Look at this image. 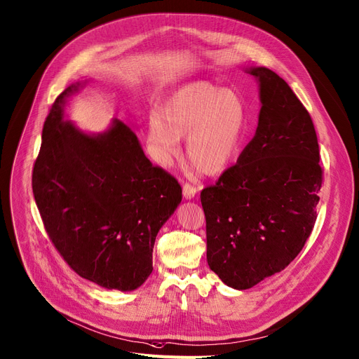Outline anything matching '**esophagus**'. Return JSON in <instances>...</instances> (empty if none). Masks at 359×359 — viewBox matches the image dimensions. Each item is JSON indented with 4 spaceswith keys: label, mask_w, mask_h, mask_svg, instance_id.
I'll return each mask as SVG.
<instances>
[{
    "label": "esophagus",
    "mask_w": 359,
    "mask_h": 359,
    "mask_svg": "<svg viewBox=\"0 0 359 359\" xmlns=\"http://www.w3.org/2000/svg\"><path fill=\"white\" fill-rule=\"evenodd\" d=\"M198 193V187L194 185V184H189V182H185L182 185V194L187 200H191L196 197V194Z\"/></svg>",
    "instance_id": "esophagus-1"
}]
</instances>
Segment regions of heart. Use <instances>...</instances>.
Returning <instances> with one entry per match:
<instances>
[{"label": "heart", "mask_w": 359, "mask_h": 359, "mask_svg": "<svg viewBox=\"0 0 359 359\" xmlns=\"http://www.w3.org/2000/svg\"><path fill=\"white\" fill-rule=\"evenodd\" d=\"M246 120V104L236 91L210 82L189 83L147 120L152 159L170 166L180 154L181 136H187V155L197 168L207 174L222 172L239 152Z\"/></svg>", "instance_id": "heart-1"}]
</instances>
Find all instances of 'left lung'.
Wrapping results in <instances>:
<instances>
[{
	"label": "left lung",
	"instance_id": "8db88e82",
	"mask_svg": "<svg viewBox=\"0 0 359 359\" xmlns=\"http://www.w3.org/2000/svg\"><path fill=\"white\" fill-rule=\"evenodd\" d=\"M259 86L258 128L236 165L201 191L207 262L229 287L248 290L283 271L314 227L323 181L309 111L276 72L248 68Z\"/></svg>",
	"mask_w": 359,
	"mask_h": 359
}]
</instances>
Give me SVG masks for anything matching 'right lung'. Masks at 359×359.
I'll use <instances>...</instances> for the list:
<instances>
[{"label":"right lung","mask_w":359,"mask_h":359,"mask_svg":"<svg viewBox=\"0 0 359 359\" xmlns=\"http://www.w3.org/2000/svg\"><path fill=\"white\" fill-rule=\"evenodd\" d=\"M72 83L53 102L34 162L33 194L48 235L79 277L132 291L151 276L159 229L181 203L178 181L154 166L130 126L88 135L63 120Z\"/></svg>","instance_id":"right-lung-1"}]
</instances>
